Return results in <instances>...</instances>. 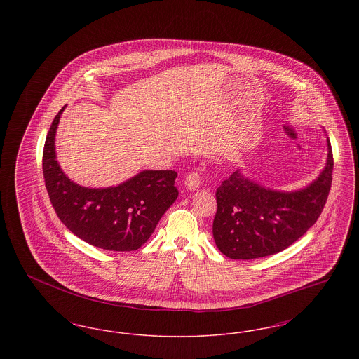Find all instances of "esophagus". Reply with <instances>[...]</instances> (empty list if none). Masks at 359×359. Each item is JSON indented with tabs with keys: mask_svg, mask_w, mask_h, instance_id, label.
I'll list each match as a JSON object with an SVG mask.
<instances>
[{
	"mask_svg": "<svg viewBox=\"0 0 359 359\" xmlns=\"http://www.w3.org/2000/svg\"><path fill=\"white\" fill-rule=\"evenodd\" d=\"M201 183H202V177H201V175L198 172H189L187 177H186V182H184L186 188L189 189V191L198 189L199 186H201Z\"/></svg>",
	"mask_w": 359,
	"mask_h": 359,
	"instance_id": "1",
	"label": "esophagus"
}]
</instances>
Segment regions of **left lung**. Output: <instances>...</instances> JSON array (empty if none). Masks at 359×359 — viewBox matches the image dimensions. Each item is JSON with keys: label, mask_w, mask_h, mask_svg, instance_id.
Here are the masks:
<instances>
[{"label": "left lung", "mask_w": 359, "mask_h": 359, "mask_svg": "<svg viewBox=\"0 0 359 359\" xmlns=\"http://www.w3.org/2000/svg\"><path fill=\"white\" fill-rule=\"evenodd\" d=\"M325 170L309 186L284 192L262 187L237 170L217 188L212 236L233 259H253L283 252L320 217L332 183L334 158L327 138Z\"/></svg>", "instance_id": "left-lung-1"}]
</instances>
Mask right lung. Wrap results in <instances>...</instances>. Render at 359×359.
Returning a JSON list of instances; mask_svg holds the SVG:
<instances>
[{
  "mask_svg": "<svg viewBox=\"0 0 359 359\" xmlns=\"http://www.w3.org/2000/svg\"><path fill=\"white\" fill-rule=\"evenodd\" d=\"M65 107L52 121L43 151L44 182L56 215L71 233L93 246L113 252L137 250L176 201L177 173L148 170L107 188L82 187L71 182L55 154V135Z\"/></svg>",
  "mask_w": 359,
  "mask_h": 359,
  "instance_id": "obj_1",
  "label": "right lung"
}]
</instances>
